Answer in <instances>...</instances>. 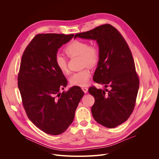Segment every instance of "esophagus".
<instances>
[{"instance_id":"1","label":"esophagus","mask_w":159,"mask_h":159,"mask_svg":"<svg viewBox=\"0 0 159 159\" xmlns=\"http://www.w3.org/2000/svg\"><path fill=\"white\" fill-rule=\"evenodd\" d=\"M82 90H83L84 93H87V91H88V89L87 87H82Z\"/></svg>"}]
</instances>
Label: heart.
<instances>
[{"label":"heart","instance_id":"b5f03b06","mask_svg":"<svg viewBox=\"0 0 159 159\" xmlns=\"http://www.w3.org/2000/svg\"><path fill=\"white\" fill-rule=\"evenodd\" d=\"M64 50L66 55L70 58L80 56L82 66H87L94 68L99 61L100 53L99 48L95 45H90L86 41L74 40L66 45ZM55 63L62 74H69L68 60L65 56L59 53L56 54ZM91 75V71L86 67L82 70L74 74L70 79V83L74 86H87Z\"/></svg>","mask_w":159,"mask_h":159}]
</instances>
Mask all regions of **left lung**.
Wrapping results in <instances>:
<instances>
[{"label":"left lung","instance_id":"left-lung-1","mask_svg":"<svg viewBox=\"0 0 159 159\" xmlns=\"http://www.w3.org/2000/svg\"><path fill=\"white\" fill-rule=\"evenodd\" d=\"M74 37L97 41L100 58L93 80L110 90L89 87V93L95 99L91 112L100 125L115 128L131 115L139 89L131 52L121 33L109 24L77 33Z\"/></svg>","mask_w":159,"mask_h":159}]
</instances>
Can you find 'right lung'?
Returning a JSON list of instances; mask_svg holds the SVG:
<instances>
[{"instance_id": "right-lung-1", "label": "right lung", "mask_w": 159, "mask_h": 159, "mask_svg": "<svg viewBox=\"0 0 159 159\" xmlns=\"http://www.w3.org/2000/svg\"><path fill=\"white\" fill-rule=\"evenodd\" d=\"M74 34H38L22 55L17 85L30 121L52 135L63 133L72 123L84 93L74 86L62 93L67 80L55 63L58 50Z\"/></svg>"}]
</instances>
